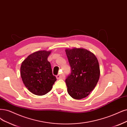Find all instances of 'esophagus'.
Masks as SVG:
<instances>
[{"label": "esophagus", "mask_w": 127, "mask_h": 127, "mask_svg": "<svg viewBox=\"0 0 127 127\" xmlns=\"http://www.w3.org/2000/svg\"><path fill=\"white\" fill-rule=\"evenodd\" d=\"M65 76L64 74H58V75L56 76V78L58 79H65Z\"/></svg>", "instance_id": "esophagus-1"}]
</instances>
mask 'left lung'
I'll return each mask as SVG.
<instances>
[{"label": "left lung", "mask_w": 127, "mask_h": 127, "mask_svg": "<svg viewBox=\"0 0 127 127\" xmlns=\"http://www.w3.org/2000/svg\"><path fill=\"white\" fill-rule=\"evenodd\" d=\"M72 72L65 80L68 94L75 99L87 97L99 80L100 68L94 54L84 48L65 49Z\"/></svg>", "instance_id": "obj_1"}]
</instances>
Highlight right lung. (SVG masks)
Instances as JSON below:
<instances>
[{"label": "right lung", "mask_w": 127, "mask_h": 127, "mask_svg": "<svg viewBox=\"0 0 127 127\" xmlns=\"http://www.w3.org/2000/svg\"><path fill=\"white\" fill-rule=\"evenodd\" d=\"M51 51L41 50L30 54L22 62L20 75L22 82L30 92L42 96L52 88L56 78L48 61Z\"/></svg>", "instance_id": "add662e5"}]
</instances>
